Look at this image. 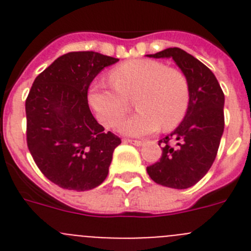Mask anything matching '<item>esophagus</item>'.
<instances>
[{"label": "esophagus", "mask_w": 251, "mask_h": 251, "mask_svg": "<svg viewBox=\"0 0 251 251\" xmlns=\"http://www.w3.org/2000/svg\"><path fill=\"white\" fill-rule=\"evenodd\" d=\"M124 142H127V143H130V145L134 146H142L145 143V141H141V139H124Z\"/></svg>", "instance_id": "34e87169"}]
</instances>
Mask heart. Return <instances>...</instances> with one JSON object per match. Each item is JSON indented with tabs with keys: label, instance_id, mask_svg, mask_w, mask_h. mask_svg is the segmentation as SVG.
I'll return each instance as SVG.
<instances>
[{
	"label": "heart",
	"instance_id": "1",
	"mask_svg": "<svg viewBox=\"0 0 251 251\" xmlns=\"http://www.w3.org/2000/svg\"><path fill=\"white\" fill-rule=\"evenodd\" d=\"M113 86L93 84L88 101L95 117L105 128H113L130 109L134 100L138 113L119 126L128 136H145L176 128L190 104V84L179 69L157 60L134 59L109 73Z\"/></svg>",
	"mask_w": 251,
	"mask_h": 251
}]
</instances>
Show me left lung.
Returning <instances> with one entry per match:
<instances>
[{"instance_id": "8db88e82", "label": "left lung", "mask_w": 251, "mask_h": 251, "mask_svg": "<svg viewBox=\"0 0 251 251\" xmlns=\"http://www.w3.org/2000/svg\"><path fill=\"white\" fill-rule=\"evenodd\" d=\"M151 57H172L187 76L190 104L183 121L158 141L162 156L147 172L156 183L171 188H188L208 172L216 158L225 126L224 92L214 73L179 48H170Z\"/></svg>"}]
</instances>
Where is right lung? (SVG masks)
Wrapping results in <instances>:
<instances>
[{"instance_id": "right-lung-1", "label": "right lung", "mask_w": 251, "mask_h": 251, "mask_svg": "<svg viewBox=\"0 0 251 251\" xmlns=\"http://www.w3.org/2000/svg\"><path fill=\"white\" fill-rule=\"evenodd\" d=\"M118 59L73 51L39 74L26 98V142L44 176L66 190L86 191L108 176L121 138L105 132L88 104L90 83Z\"/></svg>"}]
</instances>
